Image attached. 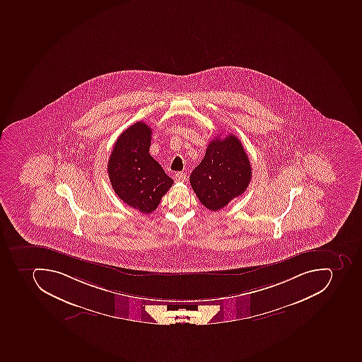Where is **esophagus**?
<instances>
[{
    "mask_svg": "<svg viewBox=\"0 0 362 362\" xmlns=\"http://www.w3.org/2000/svg\"><path fill=\"white\" fill-rule=\"evenodd\" d=\"M175 180L178 182H185L186 180V174L185 173H177L176 175H175Z\"/></svg>",
    "mask_w": 362,
    "mask_h": 362,
    "instance_id": "34e87169",
    "label": "esophagus"
}]
</instances>
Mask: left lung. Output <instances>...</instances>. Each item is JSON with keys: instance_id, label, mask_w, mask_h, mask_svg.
I'll return each mask as SVG.
<instances>
[{"instance_id": "1", "label": "left lung", "mask_w": 362, "mask_h": 362, "mask_svg": "<svg viewBox=\"0 0 362 362\" xmlns=\"http://www.w3.org/2000/svg\"><path fill=\"white\" fill-rule=\"evenodd\" d=\"M252 167L240 141L233 134L216 138L192 171L191 185L199 202L211 211L224 208L250 185Z\"/></svg>"}]
</instances>
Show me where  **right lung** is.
<instances>
[{
	"label": "right lung",
	"mask_w": 362,
	"mask_h": 362,
	"mask_svg": "<svg viewBox=\"0 0 362 362\" xmlns=\"http://www.w3.org/2000/svg\"><path fill=\"white\" fill-rule=\"evenodd\" d=\"M151 127L136 122L125 129L108 160V176L117 197L142 214H151L174 180L148 153Z\"/></svg>",
	"instance_id": "add662e5"
}]
</instances>
